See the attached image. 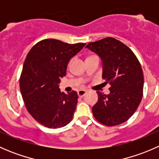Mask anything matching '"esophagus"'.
I'll list each match as a JSON object with an SVG mask.
<instances>
[{
  "mask_svg": "<svg viewBox=\"0 0 159 159\" xmlns=\"http://www.w3.org/2000/svg\"><path fill=\"white\" fill-rule=\"evenodd\" d=\"M86 92H87V91H86L85 90H80V91H78V94L79 97H83V96H84V94H86Z\"/></svg>",
  "mask_w": 159,
  "mask_h": 159,
  "instance_id": "esophagus-1",
  "label": "esophagus"
}]
</instances>
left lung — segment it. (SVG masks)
Here are the masks:
<instances>
[{"label":"left lung","mask_w":159,"mask_h":159,"mask_svg":"<svg viewBox=\"0 0 159 159\" xmlns=\"http://www.w3.org/2000/svg\"><path fill=\"white\" fill-rule=\"evenodd\" d=\"M102 62V78L111 84L107 95L97 91L98 100L92 107L94 118L107 126L118 125L132 116L142 98V67L129 48L113 38L87 44Z\"/></svg>","instance_id":"obj_1"}]
</instances>
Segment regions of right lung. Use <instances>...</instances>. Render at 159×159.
Segmentation results:
<instances>
[{
  "mask_svg": "<svg viewBox=\"0 0 159 159\" xmlns=\"http://www.w3.org/2000/svg\"><path fill=\"white\" fill-rule=\"evenodd\" d=\"M85 44H70L55 39L37 43L27 55L20 78V89L30 115L49 129H58L71 121L78 93L59 89L68 64Z\"/></svg>",
  "mask_w": 159,
  "mask_h": 159,
  "instance_id": "add662e5",
  "label": "right lung"
}]
</instances>
